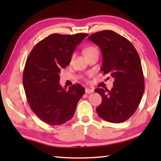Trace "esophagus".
I'll list each match as a JSON object with an SVG mask.
<instances>
[{
  "instance_id": "obj_1",
  "label": "esophagus",
  "mask_w": 161,
  "mask_h": 161,
  "mask_svg": "<svg viewBox=\"0 0 161 161\" xmlns=\"http://www.w3.org/2000/svg\"><path fill=\"white\" fill-rule=\"evenodd\" d=\"M94 91V89L93 88H89V87H86L85 89V92L86 94H90V93H93Z\"/></svg>"
}]
</instances>
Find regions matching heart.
<instances>
[{
  "label": "heart",
  "mask_w": 161,
  "mask_h": 161,
  "mask_svg": "<svg viewBox=\"0 0 161 161\" xmlns=\"http://www.w3.org/2000/svg\"><path fill=\"white\" fill-rule=\"evenodd\" d=\"M97 51H98V50L96 47H93V46H90V47H87L86 50H84V53H85V54H86L93 53V52H97Z\"/></svg>",
  "instance_id": "1"
}]
</instances>
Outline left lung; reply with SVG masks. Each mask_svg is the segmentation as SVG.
I'll return each mask as SVG.
<instances>
[{
    "instance_id": "1",
    "label": "left lung",
    "mask_w": 161,
    "mask_h": 161,
    "mask_svg": "<svg viewBox=\"0 0 161 161\" xmlns=\"http://www.w3.org/2000/svg\"><path fill=\"white\" fill-rule=\"evenodd\" d=\"M88 40L99 46L102 52L101 71L114 80L111 91L99 88L94 90L102 98L97 112L105 121L121 123L134 114L144 92L139 55L129 40L112 31L95 32Z\"/></svg>"
}]
</instances>
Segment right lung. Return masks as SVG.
I'll list each match as a JSON object with an SVG mask.
<instances>
[{
	"label": "right lung",
	"mask_w": 161,
	"mask_h": 161,
	"mask_svg": "<svg viewBox=\"0 0 161 161\" xmlns=\"http://www.w3.org/2000/svg\"><path fill=\"white\" fill-rule=\"evenodd\" d=\"M86 36L52 34L35 45L27 59L23 76L27 99L35 115L46 124L61 125L72 119L85 92L79 84L68 90L62 88L59 73L70 63L76 47Z\"/></svg>",
	"instance_id": "obj_1"
}]
</instances>
